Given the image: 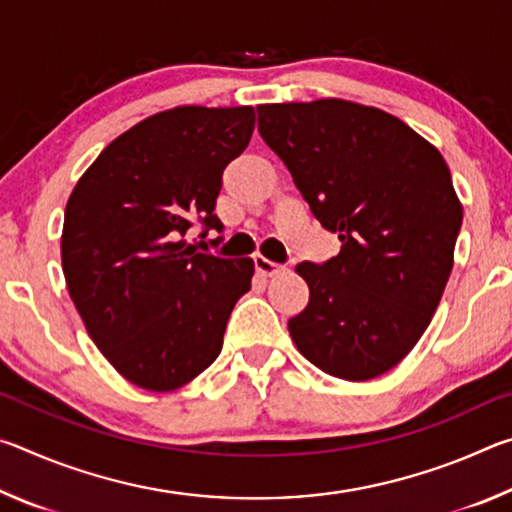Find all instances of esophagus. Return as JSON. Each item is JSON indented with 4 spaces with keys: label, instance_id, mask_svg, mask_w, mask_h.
Wrapping results in <instances>:
<instances>
[{
    "label": "esophagus",
    "instance_id": "obj_1",
    "mask_svg": "<svg viewBox=\"0 0 512 512\" xmlns=\"http://www.w3.org/2000/svg\"><path fill=\"white\" fill-rule=\"evenodd\" d=\"M255 271L262 275V277H277L284 273V266L271 262V259L266 257H255Z\"/></svg>",
    "mask_w": 512,
    "mask_h": 512
}]
</instances>
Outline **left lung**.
I'll list each match as a JSON object with an SVG mask.
<instances>
[{"label":"left lung","instance_id":"8db88e82","mask_svg":"<svg viewBox=\"0 0 512 512\" xmlns=\"http://www.w3.org/2000/svg\"><path fill=\"white\" fill-rule=\"evenodd\" d=\"M259 133L291 171L341 253L302 262L305 311L289 320L302 357L368 381L429 327L454 266L463 205L431 142L388 112L345 99L257 106Z\"/></svg>","mask_w":512,"mask_h":512}]
</instances>
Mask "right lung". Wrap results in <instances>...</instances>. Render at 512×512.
I'll return each instance as SVG.
<instances>
[{
    "mask_svg": "<svg viewBox=\"0 0 512 512\" xmlns=\"http://www.w3.org/2000/svg\"><path fill=\"white\" fill-rule=\"evenodd\" d=\"M255 110L178 106L99 153L65 207L60 259L90 339L121 377L153 393L185 386L219 357L253 259L196 253L194 219L221 230V173L244 153Z\"/></svg>",
    "mask_w": 512,
    "mask_h": 512,
    "instance_id": "obj_1",
    "label": "right lung"
}]
</instances>
